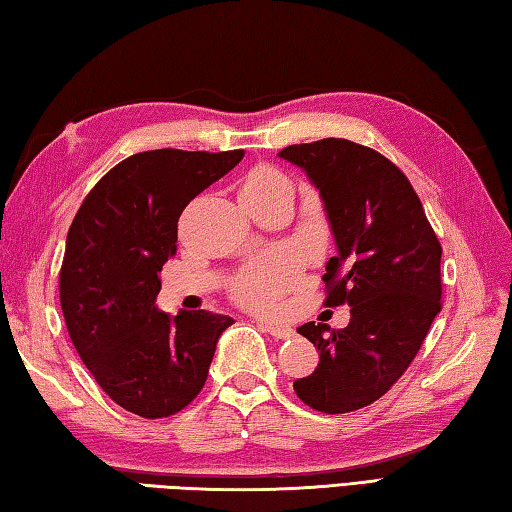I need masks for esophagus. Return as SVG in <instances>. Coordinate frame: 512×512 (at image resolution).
<instances>
[{"label": "esophagus", "instance_id": "esophagus-1", "mask_svg": "<svg viewBox=\"0 0 512 512\" xmlns=\"http://www.w3.org/2000/svg\"><path fill=\"white\" fill-rule=\"evenodd\" d=\"M263 330H265L267 334H272L274 339H292V336H294V330H292V327H287V325L263 323Z\"/></svg>", "mask_w": 512, "mask_h": 512}]
</instances>
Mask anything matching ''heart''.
I'll return each mask as SVG.
<instances>
[{"mask_svg":"<svg viewBox=\"0 0 512 512\" xmlns=\"http://www.w3.org/2000/svg\"><path fill=\"white\" fill-rule=\"evenodd\" d=\"M281 185H289L287 176L274 167H256L243 182V194H267ZM298 263L292 254H274L249 265L238 276L234 294L249 307H274L285 289L292 285Z\"/></svg>","mask_w":512,"mask_h":512,"instance_id":"b5f03b06","label":"heart"}]
</instances>
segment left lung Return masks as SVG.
<instances>
[{"mask_svg":"<svg viewBox=\"0 0 512 512\" xmlns=\"http://www.w3.org/2000/svg\"><path fill=\"white\" fill-rule=\"evenodd\" d=\"M278 158L305 171L323 200L336 245L323 274L325 305H350L343 330L298 327L316 345L318 365L294 390L318 412L365 408L408 370L441 312V245L410 180L374 149L325 138Z\"/></svg>","mask_w":512,"mask_h":512,"instance_id":"left-lung-1","label":"left lung"}]
</instances>
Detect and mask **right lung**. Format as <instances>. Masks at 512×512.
<instances>
[{"label":"right lung","mask_w":512,"mask_h":512,"mask_svg":"<svg viewBox=\"0 0 512 512\" xmlns=\"http://www.w3.org/2000/svg\"><path fill=\"white\" fill-rule=\"evenodd\" d=\"M245 151H142L91 189L66 236L60 303L77 354L100 388L133 414L180 412L207 381L234 318L158 310L162 265L178 249V218Z\"/></svg>","instance_id":"obj_1"}]
</instances>
